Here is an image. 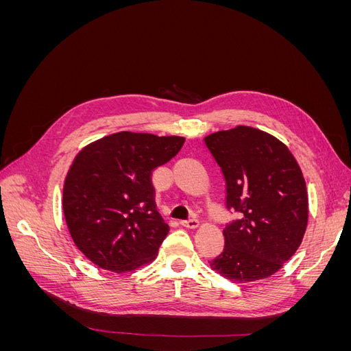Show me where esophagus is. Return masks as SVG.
Returning a JSON list of instances; mask_svg holds the SVG:
<instances>
[{
	"mask_svg": "<svg viewBox=\"0 0 351 351\" xmlns=\"http://www.w3.org/2000/svg\"><path fill=\"white\" fill-rule=\"evenodd\" d=\"M180 224H182L186 228H197L199 227V221L195 219V218H190L187 221H182V222H180Z\"/></svg>",
	"mask_w": 351,
	"mask_h": 351,
	"instance_id": "obj_1",
	"label": "esophagus"
}]
</instances>
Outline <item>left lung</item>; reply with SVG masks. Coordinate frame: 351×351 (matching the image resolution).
<instances>
[{
    "mask_svg": "<svg viewBox=\"0 0 351 351\" xmlns=\"http://www.w3.org/2000/svg\"><path fill=\"white\" fill-rule=\"evenodd\" d=\"M205 145L227 186V209L239 218L222 231L226 246L210 268L234 282L268 278L299 249L309 200L295 158L272 134L237 125L212 133Z\"/></svg>",
    "mask_w": 351,
    "mask_h": 351,
    "instance_id": "obj_1",
    "label": "left lung"
}]
</instances>
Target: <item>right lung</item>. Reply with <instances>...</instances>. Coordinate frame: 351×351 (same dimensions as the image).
<instances>
[{
    "label": "right lung",
    "mask_w": 351,
    "mask_h": 351,
    "mask_svg": "<svg viewBox=\"0 0 351 351\" xmlns=\"http://www.w3.org/2000/svg\"><path fill=\"white\" fill-rule=\"evenodd\" d=\"M184 137L120 132L84 146L62 189V210L77 249L117 274L151 263L169 227L155 204L152 171Z\"/></svg>",
    "instance_id": "add662e5"
}]
</instances>
